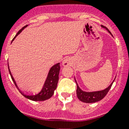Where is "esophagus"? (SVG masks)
Wrapping results in <instances>:
<instances>
[{"label": "esophagus", "instance_id": "obj_1", "mask_svg": "<svg viewBox=\"0 0 129 129\" xmlns=\"http://www.w3.org/2000/svg\"><path fill=\"white\" fill-rule=\"evenodd\" d=\"M70 63H71V62H70V60L68 58H65V59L63 60V62H62V65H63V66H69Z\"/></svg>", "mask_w": 129, "mask_h": 129}]
</instances>
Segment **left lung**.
I'll use <instances>...</instances> for the list:
<instances>
[{
	"label": "left lung",
	"instance_id": "1",
	"mask_svg": "<svg viewBox=\"0 0 129 129\" xmlns=\"http://www.w3.org/2000/svg\"><path fill=\"white\" fill-rule=\"evenodd\" d=\"M101 26H102V27H103V28H105V29L111 34L109 30V29H108L106 27H105V26L104 25ZM114 80H115V79H114V81L112 82V84L105 89L102 90L101 91H96V92H87L82 90L80 89V87H79V85H78L76 80H75V82H76L77 84V95L78 99H79L80 101H82V102H85V103H94V102H98V101L102 100V99L107 94L108 92H109V90L111 88Z\"/></svg>",
	"mask_w": 129,
	"mask_h": 129
}]
</instances>
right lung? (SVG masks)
<instances>
[{"label":"right lung","instance_id":"right-lung-1","mask_svg":"<svg viewBox=\"0 0 129 129\" xmlns=\"http://www.w3.org/2000/svg\"><path fill=\"white\" fill-rule=\"evenodd\" d=\"M27 26L25 25L24 27L21 28L19 32H17V34H16V36L14 37V38L12 39V41L15 39V37L22 32V30H24V28H25ZM8 68H9V71L10 73V75L11 76L13 82H14V84L16 86V87L17 88V89L19 90V91L20 92V93L23 96H24L25 98L28 99L30 100H32L34 101H45L47 99H50L52 96L53 95L54 93V90L56 89L57 86V83L58 81V74H59V71L60 69V63H57V64L54 65L52 67H51V69L49 71V74H48L46 80H45V83H44V85L43 86L42 89L41 90V91L37 94H27V93H24L22 91L20 90L19 89V87H17V85L16 84L15 80H14V77H13L12 75L11 72H10V69H9V67L8 65Z\"/></svg>","mask_w":129,"mask_h":129}]
</instances>
